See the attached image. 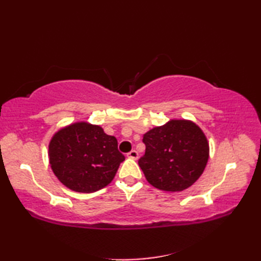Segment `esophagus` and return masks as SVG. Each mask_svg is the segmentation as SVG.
I'll list each match as a JSON object with an SVG mask.
<instances>
[{"instance_id": "1", "label": "esophagus", "mask_w": 261, "mask_h": 261, "mask_svg": "<svg viewBox=\"0 0 261 261\" xmlns=\"http://www.w3.org/2000/svg\"><path fill=\"white\" fill-rule=\"evenodd\" d=\"M127 157H129L130 159L137 160L138 159V152L136 150H131L129 153H127Z\"/></svg>"}]
</instances>
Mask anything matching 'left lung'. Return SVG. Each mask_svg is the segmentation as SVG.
Wrapping results in <instances>:
<instances>
[{"label": "left lung", "instance_id": "obj_1", "mask_svg": "<svg viewBox=\"0 0 261 261\" xmlns=\"http://www.w3.org/2000/svg\"><path fill=\"white\" fill-rule=\"evenodd\" d=\"M146 152L139 159L149 184L165 192H180L203 174L208 160V142L192 121L171 120L143 136Z\"/></svg>", "mask_w": 261, "mask_h": 261}]
</instances>
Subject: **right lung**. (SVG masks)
Listing matches in <instances>:
<instances>
[{
  "label": "right lung",
  "mask_w": 261,
  "mask_h": 261,
  "mask_svg": "<svg viewBox=\"0 0 261 261\" xmlns=\"http://www.w3.org/2000/svg\"><path fill=\"white\" fill-rule=\"evenodd\" d=\"M124 159L116 138L87 122L59 130L49 143L54 174L66 187L80 193H93L109 185Z\"/></svg>",
  "instance_id": "obj_1"
}]
</instances>
